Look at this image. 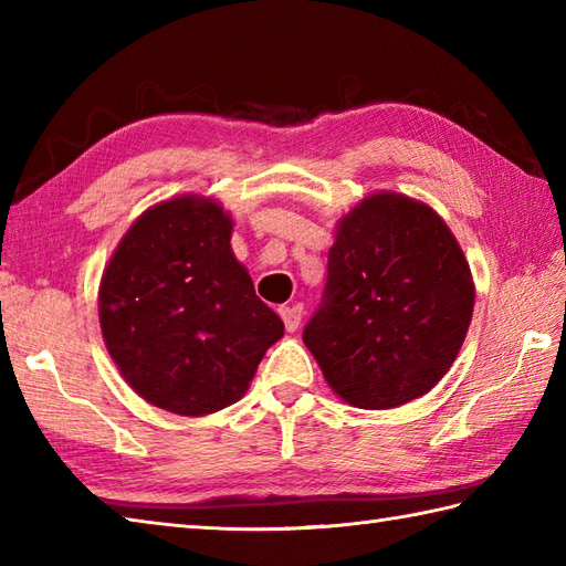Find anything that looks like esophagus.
<instances>
[{"label":"esophagus","mask_w":566,"mask_h":566,"mask_svg":"<svg viewBox=\"0 0 566 566\" xmlns=\"http://www.w3.org/2000/svg\"><path fill=\"white\" fill-rule=\"evenodd\" d=\"M280 316H282V321H284V326H286V331H296L298 328V323H302V316H304V308L298 306V304H294V306H282L280 308Z\"/></svg>","instance_id":"1"}]
</instances>
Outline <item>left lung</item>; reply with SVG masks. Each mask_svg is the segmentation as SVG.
Here are the masks:
<instances>
[{"instance_id":"1","label":"left lung","mask_w":566,"mask_h":566,"mask_svg":"<svg viewBox=\"0 0 566 566\" xmlns=\"http://www.w3.org/2000/svg\"><path fill=\"white\" fill-rule=\"evenodd\" d=\"M472 311V272L448 223L423 201L377 191L335 228L304 345L343 401L396 408L448 375Z\"/></svg>"}]
</instances>
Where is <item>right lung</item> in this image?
I'll return each mask as SVG.
<instances>
[{
  "label": "right lung",
  "mask_w": 566,
  "mask_h": 566,
  "mask_svg": "<svg viewBox=\"0 0 566 566\" xmlns=\"http://www.w3.org/2000/svg\"><path fill=\"white\" fill-rule=\"evenodd\" d=\"M219 201L182 195L128 228L99 284L102 335L128 387L177 416H207L250 387L284 323L260 302Z\"/></svg>",
  "instance_id": "1"
}]
</instances>
